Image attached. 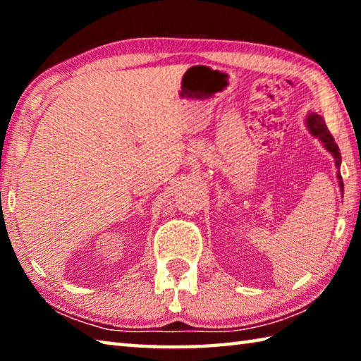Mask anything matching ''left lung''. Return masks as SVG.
I'll return each instance as SVG.
<instances>
[{"instance_id": "left-lung-1", "label": "left lung", "mask_w": 361, "mask_h": 361, "mask_svg": "<svg viewBox=\"0 0 361 361\" xmlns=\"http://www.w3.org/2000/svg\"><path fill=\"white\" fill-rule=\"evenodd\" d=\"M305 122H307L309 132L312 133L314 137L319 138L320 142L323 143V146H325V148L329 152H331L333 157H334V161H336V167L339 169L341 167V151H339V146L336 145L334 138H333L331 133H329L328 127H326L325 121H323L322 116L312 113V114L307 116V121H305ZM338 180H339V188L342 189V188H344V183H342L341 172H338Z\"/></svg>"}]
</instances>
